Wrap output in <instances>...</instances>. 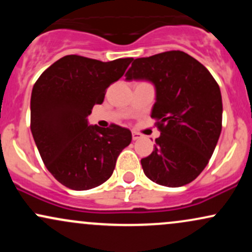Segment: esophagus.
Returning a JSON list of instances; mask_svg holds the SVG:
<instances>
[{
  "label": "esophagus",
  "instance_id": "34e87169",
  "mask_svg": "<svg viewBox=\"0 0 252 252\" xmlns=\"http://www.w3.org/2000/svg\"><path fill=\"white\" fill-rule=\"evenodd\" d=\"M131 135H132V140H134V141L138 140V138H141V134H140V132L132 131V132H131Z\"/></svg>",
  "mask_w": 252,
  "mask_h": 252
}]
</instances>
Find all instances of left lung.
<instances>
[{"label":"left lung","instance_id":"left-lung-1","mask_svg":"<svg viewBox=\"0 0 252 252\" xmlns=\"http://www.w3.org/2000/svg\"><path fill=\"white\" fill-rule=\"evenodd\" d=\"M126 80L146 79L156 89L152 118L160 137L141 160L144 174L167 187L189 184L209 163L221 131L220 89L202 63L182 51L137 58Z\"/></svg>","mask_w":252,"mask_h":252}]
</instances>
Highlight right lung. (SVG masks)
<instances>
[{"mask_svg": "<svg viewBox=\"0 0 252 252\" xmlns=\"http://www.w3.org/2000/svg\"><path fill=\"white\" fill-rule=\"evenodd\" d=\"M131 62L124 58L103 63L71 54L43 71L34 84L32 134L46 168L63 186L85 190L102 185L131 142L129 129L88 126L86 120Z\"/></svg>", "mask_w": 252, "mask_h": 252, "instance_id": "obj_1", "label": "right lung"}]
</instances>
